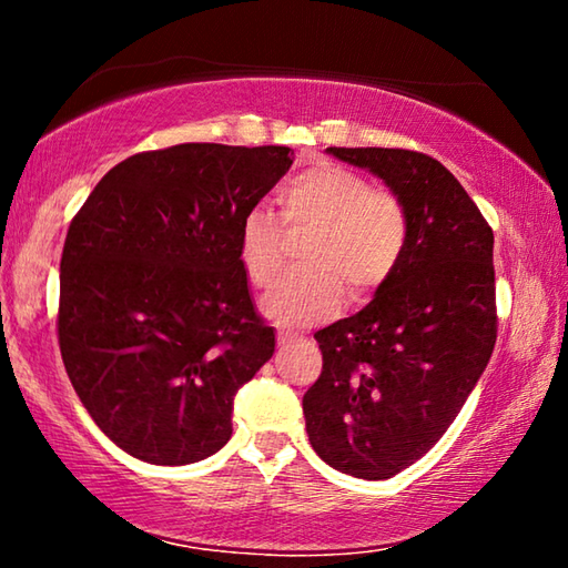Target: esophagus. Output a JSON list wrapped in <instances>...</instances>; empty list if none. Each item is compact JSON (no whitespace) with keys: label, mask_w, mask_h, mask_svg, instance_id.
Masks as SVG:
<instances>
[{"label":"esophagus","mask_w":568,"mask_h":568,"mask_svg":"<svg viewBox=\"0 0 568 568\" xmlns=\"http://www.w3.org/2000/svg\"><path fill=\"white\" fill-rule=\"evenodd\" d=\"M295 338H297V335H295V333H287V331H277V345H281V348H287V345H291V343H295Z\"/></svg>","instance_id":"obj_1"}]
</instances>
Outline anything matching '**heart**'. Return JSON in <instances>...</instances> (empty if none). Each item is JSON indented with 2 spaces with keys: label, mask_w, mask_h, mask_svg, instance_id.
<instances>
[{
  "label": "heart",
  "mask_w": 568,
  "mask_h": 568,
  "mask_svg": "<svg viewBox=\"0 0 568 568\" xmlns=\"http://www.w3.org/2000/svg\"><path fill=\"white\" fill-rule=\"evenodd\" d=\"M283 223L315 230L303 250L305 271L287 275L263 297V313L283 325L328 318L343 301V285L363 297L388 281L408 240L403 200L371 187L361 172L333 162L297 172L277 192ZM237 257L255 287H271L285 267V235L263 207L247 210Z\"/></svg>",
  "instance_id": "heart-1"
}]
</instances>
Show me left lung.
<instances>
[{"label":"left lung","mask_w":568,"mask_h":568,"mask_svg":"<svg viewBox=\"0 0 568 568\" xmlns=\"http://www.w3.org/2000/svg\"><path fill=\"white\" fill-rule=\"evenodd\" d=\"M328 152L378 175L408 213L406 250L376 297L315 333L323 371L303 396L315 454L348 476L383 480L436 446L491 358L494 230L430 155Z\"/></svg>","instance_id":"1"}]
</instances>
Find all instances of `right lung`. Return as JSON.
Segmentation results:
<instances>
[{
  "mask_svg": "<svg viewBox=\"0 0 568 568\" xmlns=\"http://www.w3.org/2000/svg\"><path fill=\"white\" fill-rule=\"evenodd\" d=\"M291 165L281 145L138 152L72 217L57 338L82 406L130 456L182 466L230 440L237 388L275 351L237 257L240 223Z\"/></svg>",
  "mask_w": 568,
  "mask_h": 568,
  "instance_id": "1",
  "label": "right lung"
}]
</instances>
